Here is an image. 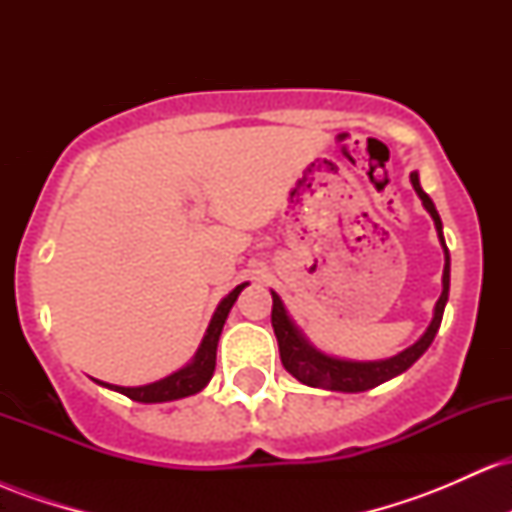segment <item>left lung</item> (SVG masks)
Masks as SVG:
<instances>
[{
  "label": "left lung",
  "instance_id": "left-lung-1",
  "mask_svg": "<svg viewBox=\"0 0 512 512\" xmlns=\"http://www.w3.org/2000/svg\"><path fill=\"white\" fill-rule=\"evenodd\" d=\"M411 187L419 195L424 209L431 214L433 223H436V233L440 240V248L445 255V267H443V291L433 308V320L426 327V332L416 339L414 344L407 346L404 351H399L397 356L390 358H378V361H351V358H339L330 356L325 351H320L317 346L305 337L301 327L293 322V317L286 310L284 301L279 298V293L272 291V327L276 334V342H279V354L284 368L289 370L298 383L308 387H320V390H332V392H366L370 387H378L387 383V380L397 378L404 370L414 366L421 356L426 354V349L431 346L433 339L440 330V322H443L445 303H448L450 293V252L443 238V221H440L436 204L426 195L424 187L419 182V173L409 175Z\"/></svg>",
  "mask_w": 512,
  "mask_h": 512
}]
</instances>
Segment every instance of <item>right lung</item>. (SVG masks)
I'll use <instances>...</instances> for the list:
<instances>
[{"label":"right lung","mask_w":512,"mask_h":512,"mask_svg":"<svg viewBox=\"0 0 512 512\" xmlns=\"http://www.w3.org/2000/svg\"><path fill=\"white\" fill-rule=\"evenodd\" d=\"M245 286H248V281L236 286V289L228 293V296L223 298L219 305H216L207 332H204L202 344H199L197 354L192 356V361L187 363V366H182L180 370H175V373L166 375V378L156 380V383L139 385V387L110 385V383H103V380H96V383L101 387H108V390H113V392H120V395L134 399V402H142V404L173 402V399H182V397H190V395H197V392H202L204 387L209 385L211 375H214L216 346H219L223 322H226L233 303L238 301L240 291H243Z\"/></svg>","instance_id":"1"}]
</instances>
